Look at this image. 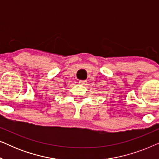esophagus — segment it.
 Returning a JSON list of instances; mask_svg holds the SVG:
<instances>
[{"instance_id":"obj_1","label":"esophagus","mask_w":159,"mask_h":159,"mask_svg":"<svg viewBox=\"0 0 159 159\" xmlns=\"http://www.w3.org/2000/svg\"><path fill=\"white\" fill-rule=\"evenodd\" d=\"M79 83L80 84H82V85H86L87 82L85 81V80H80V81L79 82Z\"/></svg>"}]
</instances>
